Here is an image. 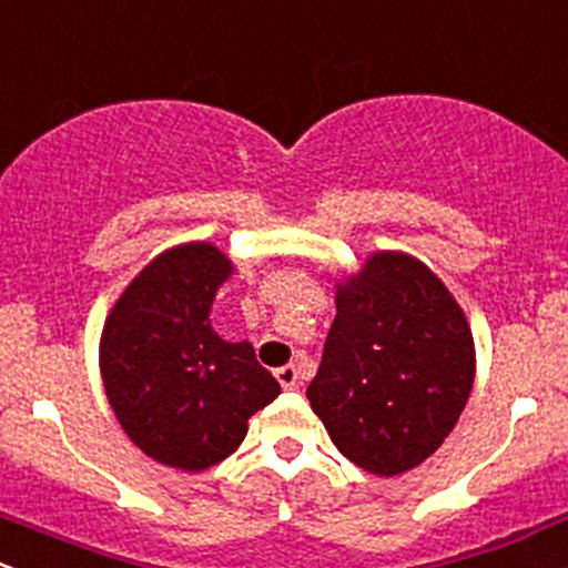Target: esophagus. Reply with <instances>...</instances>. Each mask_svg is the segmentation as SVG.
Segmentation results:
<instances>
[{"label": "esophagus", "instance_id": "obj_1", "mask_svg": "<svg viewBox=\"0 0 568 568\" xmlns=\"http://www.w3.org/2000/svg\"><path fill=\"white\" fill-rule=\"evenodd\" d=\"M276 379H278V385H282V388H297V369L292 364H286V366H282V369H276Z\"/></svg>", "mask_w": 568, "mask_h": 568}]
</instances>
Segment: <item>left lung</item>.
<instances>
[{"instance_id": "left-lung-1", "label": "left lung", "mask_w": 568, "mask_h": 568, "mask_svg": "<svg viewBox=\"0 0 568 568\" xmlns=\"http://www.w3.org/2000/svg\"><path fill=\"white\" fill-rule=\"evenodd\" d=\"M473 377V333L446 284L410 254L377 251L338 278L336 320L306 396L344 457L399 476L452 435Z\"/></svg>"}]
</instances>
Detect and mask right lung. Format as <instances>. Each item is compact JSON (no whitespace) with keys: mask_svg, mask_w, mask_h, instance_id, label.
Wrapping results in <instances>:
<instances>
[{"mask_svg":"<svg viewBox=\"0 0 568 568\" xmlns=\"http://www.w3.org/2000/svg\"><path fill=\"white\" fill-rule=\"evenodd\" d=\"M232 260L210 243L158 254L114 303L101 336V377L125 435L148 457L199 473L237 452L248 418L282 385L248 342L210 325Z\"/></svg>","mask_w":568,"mask_h":568,"instance_id":"obj_1","label":"right lung"}]
</instances>
